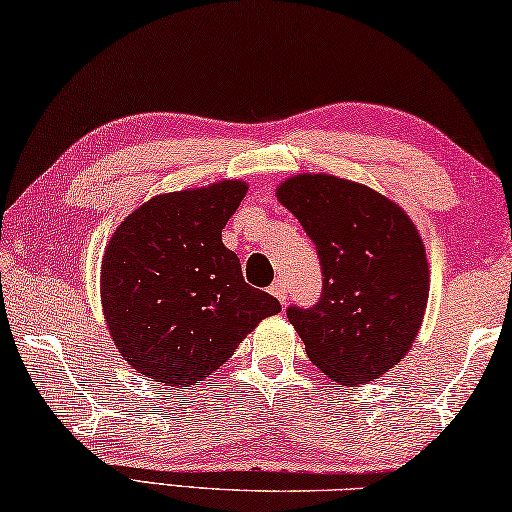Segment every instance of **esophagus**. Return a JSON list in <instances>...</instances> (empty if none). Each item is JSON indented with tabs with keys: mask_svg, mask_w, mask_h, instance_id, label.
Masks as SVG:
<instances>
[{
	"mask_svg": "<svg viewBox=\"0 0 512 512\" xmlns=\"http://www.w3.org/2000/svg\"><path fill=\"white\" fill-rule=\"evenodd\" d=\"M270 292L272 295L281 301V304H286V299H288V288H286V283H283L281 279L279 281H274L272 286H270Z\"/></svg>",
	"mask_w": 512,
	"mask_h": 512,
	"instance_id": "34e87169",
	"label": "esophagus"
}]
</instances>
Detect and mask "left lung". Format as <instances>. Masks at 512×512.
I'll return each instance as SVG.
<instances>
[{
	"instance_id": "obj_1",
	"label": "left lung",
	"mask_w": 512,
	"mask_h": 512,
	"mask_svg": "<svg viewBox=\"0 0 512 512\" xmlns=\"http://www.w3.org/2000/svg\"><path fill=\"white\" fill-rule=\"evenodd\" d=\"M276 197L304 226L322 263V295L288 306L306 354L340 385L379 379L420 331L429 263L397 204L331 174H297Z\"/></svg>"
}]
</instances>
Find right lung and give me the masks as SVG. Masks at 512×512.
<instances>
[{
  "instance_id": "right-lung-1",
  "label": "right lung",
  "mask_w": 512,
  "mask_h": 512,
  "mask_svg": "<svg viewBox=\"0 0 512 512\" xmlns=\"http://www.w3.org/2000/svg\"><path fill=\"white\" fill-rule=\"evenodd\" d=\"M247 186L222 181L149 199L117 226L102 263V304L120 356L165 385L206 379L281 304L251 288L222 229Z\"/></svg>"
}]
</instances>
